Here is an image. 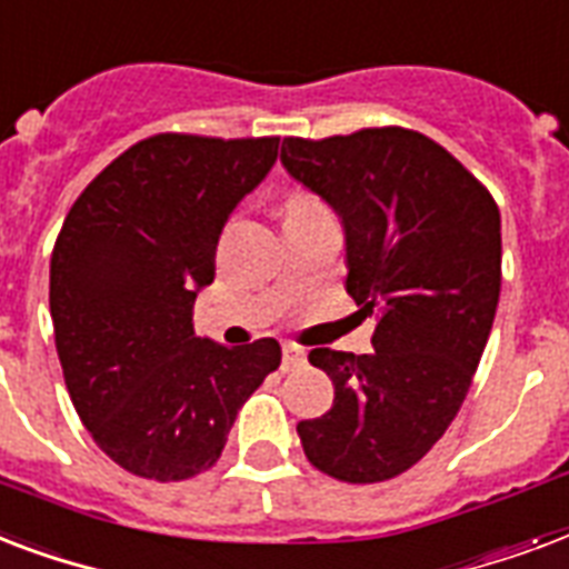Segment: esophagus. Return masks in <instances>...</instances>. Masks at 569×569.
<instances>
[{
    "mask_svg": "<svg viewBox=\"0 0 569 569\" xmlns=\"http://www.w3.org/2000/svg\"><path fill=\"white\" fill-rule=\"evenodd\" d=\"M302 362H306V350L297 345H284V371H293Z\"/></svg>",
    "mask_w": 569,
    "mask_h": 569,
    "instance_id": "1",
    "label": "esophagus"
}]
</instances>
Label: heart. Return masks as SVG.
I'll return each mask as SVG.
<instances>
[{
	"label": "heart",
	"instance_id": "b5f03b06",
	"mask_svg": "<svg viewBox=\"0 0 569 569\" xmlns=\"http://www.w3.org/2000/svg\"><path fill=\"white\" fill-rule=\"evenodd\" d=\"M315 204H317L315 198H308V196H293L288 201V207H315Z\"/></svg>",
	"mask_w": 569,
	"mask_h": 569
}]
</instances>
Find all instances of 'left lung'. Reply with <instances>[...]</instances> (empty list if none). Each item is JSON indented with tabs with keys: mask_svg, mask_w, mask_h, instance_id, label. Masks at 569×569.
Instances as JSON below:
<instances>
[{
	"mask_svg": "<svg viewBox=\"0 0 569 569\" xmlns=\"http://www.w3.org/2000/svg\"><path fill=\"white\" fill-rule=\"evenodd\" d=\"M281 162L341 216L347 293L377 320L373 353H308L335 400L299 421V442L329 478L389 481L442 439L472 386L499 306V207L463 162L407 127L290 136Z\"/></svg>",
	"mask_w": 569,
	"mask_h": 569,
	"instance_id": "obj_1",
	"label": "left lung"
}]
</instances>
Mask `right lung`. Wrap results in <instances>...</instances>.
Returning <instances> with one entry per match:
<instances>
[{"label": "right lung", "instance_id": "1", "mask_svg": "<svg viewBox=\"0 0 569 569\" xmlns=\"http://www.w3.org/2000/svg\"><path fill=\"white\" fill-rule=\"evenodd\" d=\"M276 157L279 136H151L64 216L50 261L64 386L100 451L139 478L207 472L240 407L281 365L276 338L224 347L192 329L224 222Z\"/></svg>", "mask_w": 569, "mask_h": 569}]
</instances>
